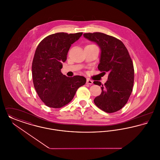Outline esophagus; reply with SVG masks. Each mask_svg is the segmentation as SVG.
I'll list each match as a JSON object with an SVG mask.
<instances>
[{"label":"esophagus","instance_id":"esophagus-1","mask_svg":"<svg viewBox=\"0 0 160 160\" xmlns=\"http://www.w3.org/2000/svg\"><path fill=\"white\" fill-rule=\"evenodd\" d=\"M86 83L89 84H92V83H93V81H92L91 80L88 79L87 81H86Z\"/></svg>","mask_w":160,"mask_h":160}]
</instances>
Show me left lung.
Instances as JSON below:
<instances>
[{"mask_svg": "<svg viewBox=\"0 0 160 160\" xmlns=\"http://www.w3.org/2000/svg\"><path fill=\"white\" fill-rule=\"evenodd\" d=\"M83 36L98 45L101 57L98 68L108 73L104 84L93 82L102 90L94 103L105 112H116L127 104L132 91L134 70L128 51L121 40L105 33H86Z\"/></svg>", "mask_w": 160, "mask_h": 160, "instance_id": "8db88e82", "label": "left lung"}]
</instances>
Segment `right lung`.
I'll return each instance as SVG.
<instances>
[{
  "mask_svg": "<svg viewBox=\"0 0 160 160\" xmlns=\"http://www.w3.org/2000/svg\"><path fill=\"white\" fill-rule=\"evenodd\" d=\"M82 32H59L48 35L38 44L32 65L34 88L47 106L61 108L73 99L77 89L86 83L85 77H68L61 72L71 44Z\"/></svg>",
  "mask_w": 160,
  "mask_h": 160,
  "instance_id": "right-lung-1",
  "label": "right lung"
}]
</instances>
